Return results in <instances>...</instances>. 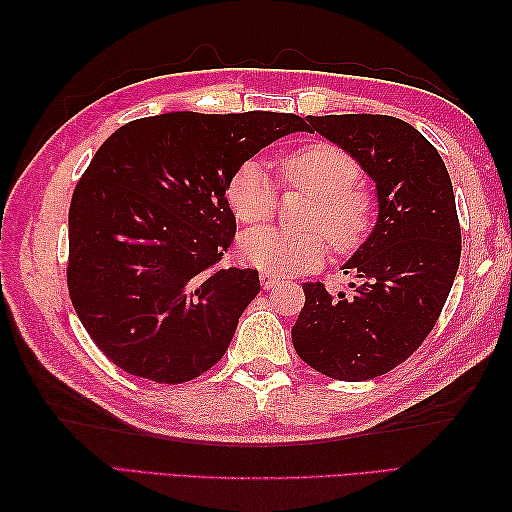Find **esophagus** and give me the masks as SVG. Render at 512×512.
<instances>
[{
	"label": "esophagus",
	"mask_w": 512,
	"mask_h": 512,
	"mask_svg": "<svg viewBox=\"0 0 512 512\" xmlns=\"http://www.w3.org/2000/svg\"><path fill=\"white\" fill-rule=\"evenodd\" d=\"M259 279H262V288L264 290H270L279 281L277 275H270V273H262V275H259Z\"/></svg>",
	"instance_id": "obj_1"
}]
</instances>
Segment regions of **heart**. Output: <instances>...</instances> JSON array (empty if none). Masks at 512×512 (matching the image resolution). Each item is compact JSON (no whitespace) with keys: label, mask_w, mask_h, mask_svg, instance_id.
Wrapping results in <instances>:
<instances>
[{"label":"heart","mask_w":512,"mask_h":512,"mask_svg":"<svg viewBox=\"0 0 512 512\" xmlns=\"http://www.w3.org/2000/svg\"><path fill=\"white\" fill-rule=\"evenodd\" d=\"M286 184L310 193L314 204L303 220L308 231L288 233L257 228L239 237V257L248 266L275 275H303L323 264L328 239L339 253H352L372 226L374 204L363 187H356L354 158L330 143H310L281 160ZM228 206L239 222L264 224L277 204V187L264 162L250 158L228 182ZM323 230L329 235L325 238Z\"/></svg>","instance_id":"obj_1"}]
</instances>
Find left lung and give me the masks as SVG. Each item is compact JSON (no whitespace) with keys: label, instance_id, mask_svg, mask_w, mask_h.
<instances>
[{"label":"left lung","instance_id":"obj_1","mask_svg":"<svg viewBox=\"0 0 512 512\" xmlns=\"http://www.w3.org/2000/svg\"><path fill=\"white\" fill-rule=\"evenodd\" d=\"M308 132L347 151L374 180L378 217L341 266L358 284H303L297 354L334 380L376 378L418 350L447 303L462 235L449 171L416 127L394 116H308Z\"/></svg>","mask_w":512,"mask_h":512}]
</instances>
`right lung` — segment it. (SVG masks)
I'll return each mask as SVG.
<instances>
[{"mask_svg": "<svg viewBox=\"0 0 512 512\" xmlns=\"http://www.w3.org/2000/svg\"><path fill=\"white\" fill-rule=\"evenodd\" d=\"M295 114L167 112L123 125L70 204L68 288L92 341L127 374L178 385L211 369L259 292L253 268L217 266L235 237L228 182Z\"/></svg>", "mask_w": 512, "mask_h": 512, "instance_id": "right-lung-1", "label": "right lung"}]
</instances>
